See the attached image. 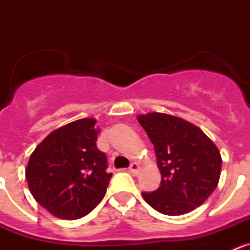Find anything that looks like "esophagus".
Returning <instances> with one entry per match:
<instances>
[{"label": "esophagus", "instance_id": "1", "mask_svg": "<svg viewBox=\"0 0 250 250\" xmlns=\"http://www.w3.org/2000/svg\"><path fill=\"white\" fill-rule=\"evenodd\" d=\"M139 170H140V167H139V164H136V163H131L129 167V171L131 174H138Z\"/></svg>", "mask_w": 250, "mask_h": 250}]
</instances>
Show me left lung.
I'll return each instance as SVG.
<instances>
[{"mask_svg": "<svg viewBox=\"0 0 250 250\" xmlns=\"http://www.w3.org/2000/svg\"><path fill=\"white\" fill-rule=\"evenodd\" d=\"M138 120L154 145L161 174L160 188L143 198L165 215L190 213L218 185L219 150L199 127L173 115L150 112Z\"/></svg>", "mask_w": 250, "mask_h": 250, "instance_id": "1", "label": "left lung"}]
</instances>
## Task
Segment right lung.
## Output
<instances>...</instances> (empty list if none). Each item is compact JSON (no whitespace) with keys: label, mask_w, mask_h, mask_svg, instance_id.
<instances>
[{"label":"right lung","mask_w":250,"mask_h":250,"mask_svg":"<svg viewBox=\"0 0 250 250\" xmlns=\"http://www.w3.org/2000/svg\"><path fill=\"white\" fill-rule=\"evenodd\" d=\"M95 119H80L55 130L35 149L26 179L37 203L61 219L83 218L105 196L112 174L96 146Z\"/></svg>","instance_id":"right-lung-1"}]
</instances>
